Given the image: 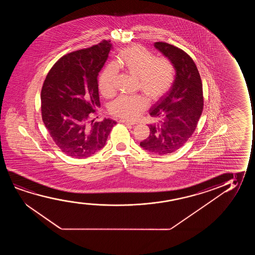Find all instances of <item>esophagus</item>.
I'll return each mask as SVG.
<instances>
[{
    "mask_svg": "<svg viewBox=\"0 0 255 255\" xmlns=\"http://www.w3.org/2000/svg\"><path fill=\"white\" fill-rule=\"evenodd\" d=\"M119 122L123 123V124H126L127 126H134L135 125H136V123L135 122H130V121H126V120H124V119H121V120H119Z\"/></svg>",
    "mask_w": 255,
    "mask_h": 255,
    "instance_id": "obj_1",
    "label": "esophagus"
}]
</instances>
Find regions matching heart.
Masks as SVG:
<instances>
[{"label": "heart", "mask_w": 255, "mask_h": 255, "mask_svg": "<svg viewBox=\"0 0 255 255\" xmlns=\"http://www.w3.org/2000/svg\"><path fill=\"white\" fill-rule=\"evenodd\" d=\"M119 66L136 77V87L143 91L149 101H158L171 90L175 80V67L168 58H156L143 46L132 45L119 54ZM118 67L110 63L103 70L99 81V90L105 98H111L116 91ZM148 101L143 95L119 96L111 103L109 111L120 119L134 120L144 112Z\"/></svg>", "instance_id": "obj_1"}]
</instances>
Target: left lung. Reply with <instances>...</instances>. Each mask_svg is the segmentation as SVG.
<instances>
[{
	"label": "left lung",
	"instance_id": "8db88e82",
	"mask_svg": "<svg viewBox=\"0 0 255 255\" xmlns=\"http://www.w3.org/2000/svg\"><path fill=\"white\" fill-rule=\"evenodd\" d=\"M176 70L171 90L157 105L150 115L160 120L150 125V135L140 146L151 153L166 155L181 148L195 130L204 107L202 81L192 57L178 47L167 42L154 43Z\"/></svg>",
	"mask_w": 255,
	"mask_h": 255
}]
</instances>
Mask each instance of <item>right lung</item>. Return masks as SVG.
<instances>
[{
	"instance_id": "right-lung-1",
	"label": "right lung",
	"mask_w": 255,
	"mask_h": 255,
	"mask_svg": "<svg viewBox=\"0 0 255 255\" xmlns=\"http://www.w3.org/2000/svg\"><path fill=\"white\" fill-rule=\"evenodd\" d=\"M109 40L62 56L46 77L41 92L42 121L60 150L76 158L105 146L114 120L94 122L100 107L98 76L112 49Z\"/></svg>"
}]
</instances>
